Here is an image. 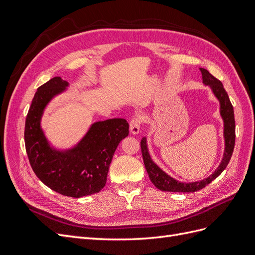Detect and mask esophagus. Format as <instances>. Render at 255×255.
I'll return each instance as SVG.
<instances>
[{"instance_id": "1", "label": "esophagus", "mask_w": 255, "mask_h": 255, "mask_svg": "<svg viewBox=\"0 0 255 255\" xmlns=\"http://www.w3.org/2000/svg\"><path fill=\"white\" fill-rule=\"evenodd\" d=\"M140 125H141V117L140 116H134V117L130 119L129 122V132L133 135H136L139 133L140 130Z\"/></svg>"}]
</instances>
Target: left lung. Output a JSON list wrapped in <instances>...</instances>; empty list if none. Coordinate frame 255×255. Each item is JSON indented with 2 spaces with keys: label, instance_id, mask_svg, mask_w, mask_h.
<instances>
[{
  "label": "left lung",
  "instance_id": "1",
  "mask_svg": "<svg viewBox=\"0 0 255 255\" xmlns=\"http://www.w3.org/2000/svg\"><path fill=\"white\" fill-rule=\"evenodd\" d=\"M202 72V80L205 85H208L213 90L215 96L220 101V114L221 117L225 122V139H226V149H225V155L221 160V164L219 167L211 176L207 179L202 180L200 182L194 183H181L172 179L171 176L166 174L158 166L153 163L151 159L148 148H146V140L145 138H142L140 141V148L141 154L143 158V163L145 170L149 174L151 182L155 187L163 191H172V192H194L204 188L206 185L213 182L216 177L219 176L221 172L227 168L229 161L232 157L234 145H235V119H234V110L233 105L231 103L229 96L227 94L226 89L223 88L222 83L215 78L208 72L206 69L200 68Z\"/></svg>",
  "mask_w": 255,
  "mask_h": 255
}]
</instances>
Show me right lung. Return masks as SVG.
<instances>
[{"label":"right lung","instance_id":"right-lung-1","mask_svg":"<svg viewBox=\"0 0 255 255\" xmlns=\"http://www.w3.org/2000/svg\"><path fill=\"white\" fill-rule=\"evenodd\" d=\"M66 86V81L55 76L37 89L25 119V149L33 171L44 185L60 195L81 198L105 186L114 153L128 135V123L121 118L99 121L75 148L66 152L51 149L40 118L45 105Z\"/></svg>","mask_w":255,"mask_h":255}]
</instances>
